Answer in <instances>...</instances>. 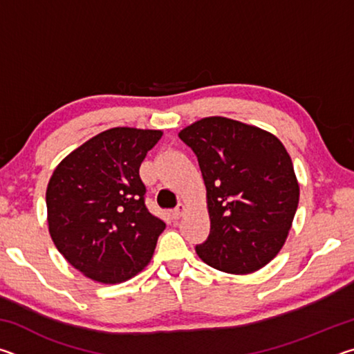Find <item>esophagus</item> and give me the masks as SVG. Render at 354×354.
<instances>
[{
  "label": "esophagus",
  "mask_w": 354,
  "mask_h": 354,
  "mask_svg": "<svg viewBox=\"0 0 354 354\" xmlns=\"http://www.w3.org/2000/svg\"><path fill=\"white\" fill-rule=\"evenodd\" d=\"M184 211H185V207H184V205H178L176 206V209L175 211L171 212V215H173V218L175 220H178V218H181V215L184 214Z\"/></svg>",
  "instance_id": "34e87169"
}]
</instances>
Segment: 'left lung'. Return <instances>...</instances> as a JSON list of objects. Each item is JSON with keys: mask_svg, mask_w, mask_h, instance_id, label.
Here are the masks:
<instances>
[{"mask_svg": "<svg viewBox=\"0 0 354 354\" xmlns=\"http://www.w3.org/2000/svg\"><path fill=\"white\" fill-rule=\"evenodd\" d=\"M198 158L211 232L195 251L203 262L247 274L279 253L295 217L299 185L289 153L268 131L206 117L179 131Z\"/></svg>", "mask_w": 354, "mask_h": 354, "instance_id": "8db88e82", "label": "left lung"}]
</instances>
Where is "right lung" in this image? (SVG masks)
<instances>
[{
  "instance_id": "add662e5",
  "label": "right lung",
  "mask_w": 354,
  "mask_h": 354,
  "mask_svg": "<svg viewBox=\"0 0 354 354\" xmlns=\"http://www.w3.org/2000/svg\"><path fill=\"white\" fill-rule=\"evenodd\" d=\"M160 137L158 129H107L53 171L48 230L59 253L84 277L118 284L151 261L165 223L145 206L139 169Z\"/></svg>"
}]
</instances>
